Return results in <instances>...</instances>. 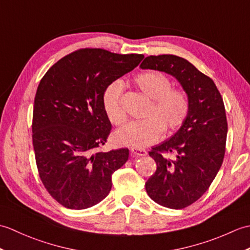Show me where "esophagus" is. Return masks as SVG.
I'll return each mask as SVG.
<instances>
[{
    "mask_svg": "<svg viewBox=\"0 0 250 250\" xmlns=\"http://www.w3.org/2000/svg\"><path fill=\"white\" fill-rule=\"evenodd\" d=\"M132 156H142L144 157L147 155V151L145 149H141V148H132L131 149Z\"/></svg>",
    "mask_w": 250,
    "mask_h": 250,
    "instance_id": "34e87169",
    "label": "esophagus"
}]
</instances>
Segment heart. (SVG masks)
I'll return each mask as SVG.
<instances>
[{
  "mask_svg": "<svg viewBox=\"0 0 250 250\" xmlns=\"http://www.w3.org/2000/svg\"><path fill=\"white\" fill-rule=\"evenodd\" d=\"M134 84L150 101L145 119L131 121L116 131L114 140L118 145L144 148L161 139L164 129L176 130L183 125L189 113L188 97L179 89H172L168 78L157 71L141 73L134 78ZM124 84L120 81L110 83L105 88L102 103L108 120L121 125L125 120L121 97Z\"/></svg>",
  "mask_w": 250,
  "mask_h": 250,
  "instance_id": "heart-1",
  "label": "heart"
}]
</instances>
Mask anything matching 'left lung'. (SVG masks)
<instances>
[{"label": "left lung", "mask_w": 250, "mask_h": 250, "mask_svg": "<svg viewBox=\"0 0 250 250\" xmlns=\"http://www.w3.org/2000/svg\"><path fill=\"white\" fill-rule=\"evenodd\" d=\"M141 68L173 76L188 97L189 113L182 126L149 151L157 169L145 184L159 205L184 208L206 192L224 161L228 133L224 101L215 83L184 58L149 56ZM162 152H173L177 159L169 161Z\"/></svg>", "instance_id": "8db88e82"}]
</instances>
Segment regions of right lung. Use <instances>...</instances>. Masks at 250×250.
Wrapping results in <instances>:
<instances>
[{"mask_svg": "<svg viewBox=\"0 0 250 250\" xmlns=\"http://www.w3.org/2000/svg\"><path fill=\"white\" fill-rule=\"evenodd\" d=\"M143 55L81 49L62 58L42 78L34 100L32 139L40 177L57 202L71 209L100 203L128 148L100 152L111 129L105 88L131 72Z\"/></svg>", "mask_w": 250, "mask_h": 250, "instance_id": "obj_1", "label": "right lung"}]
</instances>
